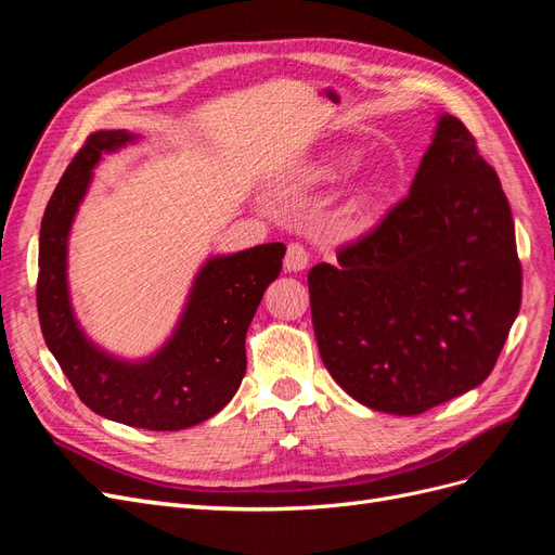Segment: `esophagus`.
<instances>
[{
    "label": "esophagus",
    "mask_w": 555,
    "mask_h": 555,
    "mask_svg": "<svg viewBox=\"0 0 555 555\" xmlns=\"http://www.w3.org/2000/svg\"><path fill=\"white\" fill-rule=\"evenodd\" d=\"M308 263H310V255L306 251V247L298 243H292L287 247V257H284V271L300 273V271H306Z\"/></svg>",
    "instance_id": "1"
}]
</instances>
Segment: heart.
<instances>
[{"label":"heart","instance_id":"b5f03b06","mask_svg":"<svg viewBox=\"0 0 555 555\" xmlns=\"http://www.w3.org/2000/svg\"><path fill=\"white\" fill-rule=\"evenodd\" d=\"M363 155L361 150L357 147H340V150H333V153L324 155L319 159L312 169L308 171V180L312 182H338L345 176H349L351 171L357 169L361 164Z\"/></svg>","mask_w":555,"mask_h":555}]
</instances>
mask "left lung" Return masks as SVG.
<instances>
[{"instance_id":"1","label":"left lung","mask_w":555,"mask_h":555,"mask_svg":"<svg viewBox=\"0 0 555 555\" xmlns=\"http://www.w3.org/2000/svg\"><path fill=\"white\" fill-rule=\"evenodd\" d=\"M308 287L326 371L365 408L414 416L491 375L520 263L507 196L459 117L438 115L410 196Z\"/></svg>"}]
</instances>
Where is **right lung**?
Wrapping results in <instances>:
<instances>
[{"mask_svg": "<svg viewBox=\"0 0 555 555\" xmlns=\"http://www.w3.org/2000/svg\"><path fill=\"white\" fill-rule=\"evenodd\" d=\"M137 141L139 133L127 129L92 133L57 182L39 233V322L50 354L92 412L133 428L182 430L215 416L236 396L247 367V328L282 271L287 247L266 243L208 257L171 335L153 354L125 359L96 345L72 304V227L99 162Z\"/></svg>", "mask_w": 555, "mask_h": 555, "instance_id": "right-lung-1", "label": "right lung"}]
</instances>
